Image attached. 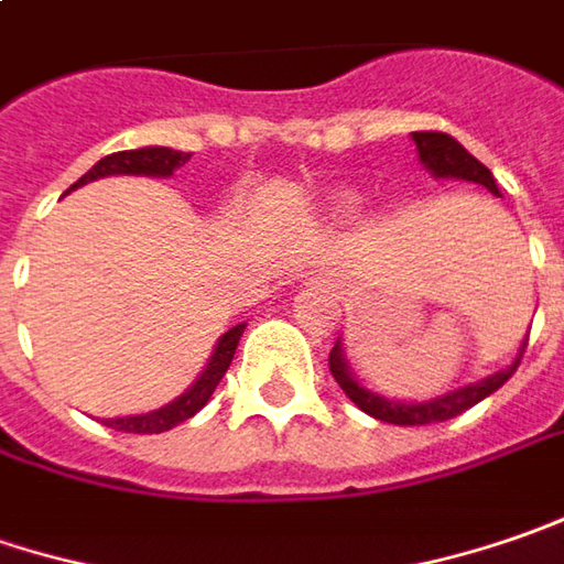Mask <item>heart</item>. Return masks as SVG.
Wrapping results in <instances>:
<instances>
[{
    "instance_id": "obj_1",
    "label": "heart",
    "mask_w": 564,
    "mask_h": 564,
    "mask_svg": "<svg viewBox=\"0 0 564 564\" xmlns=\"http://www.w3.org/2000/svg\"><path fill=\"white\" fill-rule=\"evenodd\" d=\"M344 205H347V202H344Z\"/></svg>"
}]
</instances>
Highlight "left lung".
<instances>
[{
  "label": "left lung",
  "instance_id": "left-lung-1",
  "mask_svg": "<svg viewBox=\"0 0 564 564\" xmlns=\"http://www.w3.org/2000/svg\"><path fill=\"white\" fill-rule=\"evenodd\" d=\"M410 138H413V144H416V158H420V163L426 166L435 180H464V183H477L482 185V188H489L492 195H499V185L492 180V173H489V170H486L460 141H454V138L445 135V132H410ZM524 347L527 337L524 344H521V350H518V356L511 359V366H505V369L486 376V379H477L470 381V384L454 388V391H445V394H438V398H429V401H394V398H384L379 391L366 388V384L350 372V362H347L344 347H340V337H337V344H334V350H330L328 366L334 381L344 388V394H347L362 413L376 416L381 423H394V426H429V423H445V420H452L457 413H464V410H470L474 404H479L482 398L496 394L505 381L514 376V369H518V362H521V356H524Z\"/></svg>",
  "mask_w": 564,
  "mask_h": 564
}]
</instances>
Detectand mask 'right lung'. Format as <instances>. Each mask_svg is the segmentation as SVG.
I'll return each mask as SVG.
<instances>
[{
    "instance_id": "add662e5",
    "label": "right lung",
    "mask_w": 564,
    "mask_h": 564,
    "mask_svg": "<svg viewBox=\"0 0 564 564\" xmlns=\"http://www.w3.org/2000/svg\"><path fill=\"white\" fill-rule=\"evenodd\" d=\"M188 158H192V154L173 151V148H160V144H148V148H135V151H116V154H107V158L97 160L72 188L94 183V180H104V176H151V180H170L183 163H188ZM72 188H68V192H72ZM242 330H246V322H239V325H234L227 334L217 337V347L210 350L202 376L192 381L176 401L158 406V410H148V413L116 416V420H104V423L110 429H116V432L154 435V432H166V429L180 426L185 420H192L202 406L208 404L214 388L220 384L224 372L230 369Z\"/></svg>"
}]
</instances>
